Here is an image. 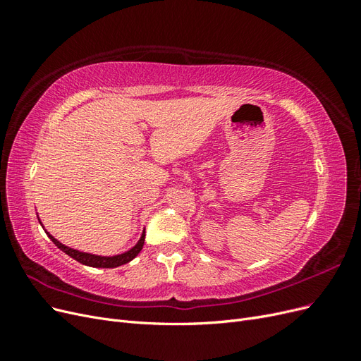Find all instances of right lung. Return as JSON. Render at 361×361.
Segmentation results:
<instances>
[{"instance_id": "add662e5", "label": "right lung", "mask_w": 361, "mask_h": 361, "mask_svg": "<svg viewBox=\"0 0 361 361\" xmlns=\"http://www.w3.org/2000/svg\"><path fill=\"white\" fill-rule=\"evenodd\" d=\"M39 223H40V220H39ZM47 235H48L51 241L56 244L61 251H64V253H66L68 256H71L76 262H80V264H82V265L93 267V268H116V267L128 264V262L133 260L140 253L141 248H143V245H145L146 232L143 231V233H141V238L138 239V243L133 248L125 251V253H122V255H116V256H97V255H92V253H84V251L75 250V248H71V247H66L64 244H61L60 241H57V239L54 238L52 235H49L48 232H47Z\"/></svg>"}]
</instances>
